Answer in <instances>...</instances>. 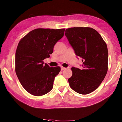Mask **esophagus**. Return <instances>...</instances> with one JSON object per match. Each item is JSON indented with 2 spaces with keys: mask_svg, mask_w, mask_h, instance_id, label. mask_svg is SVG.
<instances>
[{
  "mask_svg": "<svg viewBox=\"0 0 122 122\" xmlns=\"http://www.w3.org/2000/svg\"><path fill=\"white\" fill-rule=\"evenodd\" d=\"M66 68H65V67H61V71H62V70H66Z\"/></svg>",
  "mask_w": 122,
  "mask_h": 122,
  "instance_id": "obj_1",
  "label": "esophagus"
}]
</instances>
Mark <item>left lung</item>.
I'll return each instance as SVG.
<instances>
[{"mask_svg":"<svg viewBox=\"0 0 122 122\" xmlns=\"http://www.w3.org/2000/svg\"><path fill=\"white\" fill-rule=\"evenodd\" d=\"M65 36L75 54L82 58V69L72 67L68 79L70 87L82 95L96 90L104 80L108 70V49L101 35L90 27H72Z\"/></svg>","mask_w":122,"mask_h":122,"instance_id":"1","label":"left lung"}]
</instances>
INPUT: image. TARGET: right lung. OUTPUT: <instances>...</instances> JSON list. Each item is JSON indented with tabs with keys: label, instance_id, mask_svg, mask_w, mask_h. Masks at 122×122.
Here are the masks:
<instances>
[{
	"label": "right lung",
	"instance_id": "obj_1",
	"mask_svg": "<svg viewBox=\"0 0 122 122\" xmlns=\"http://www.w3.org/2000/svg\"><path fill=\"white\" fill-rule=\"evenodd\" d=\"M65 29H34L22 39L15 55V71L20 82L30 94L41 96L52 89L60 67H50L43 60L49 58L53 47L64 35Z\"/></svg>",
	"mask_w": 122,
	"mask_h": 122
}]
</instances>
